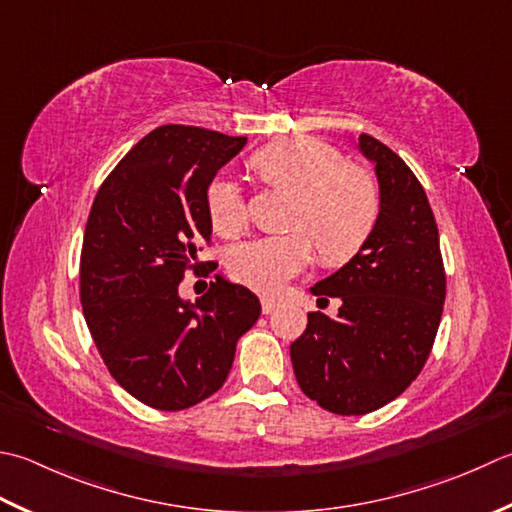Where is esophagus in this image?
I'll list each match as a JSON object with an SVG mask.
<instances>
[{
    "label": "esophagus",
    "mask_w": 512,
    "mask_h": 512,
    "mask_svg": "<svg viewBox=\"0 0 512 512\" xmlns=\"http://www.w3.org/2000/svg\"><path fill=\"white\" fill-rule=\"evenodd\" d=\"M275 308H277V302H275L273 297H262V310H264L266 315H268V313H273Z\"/></svg>",
    "instance_id": "esophagus-1"
}]
</instances>
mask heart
I'll return each instance as SVG.
<instances>
[{"mask_svg": "<svg viewBox=\"0 0 512 512\" xmlns=\"http://www.w3.org/2000/svg\"><path fill=\"white\" fill-rule=\"evenodd\" d=\"M253 166L268 184L297 197L290 226L313 237L326 262H342L357 253L375 228L379 190L375 179L322 142H279L253 157ZM208 215L219 235L235 237L246 228V204L230 177H217L208 188ZM313 259V244L304 233L259 237L230 250L228 268L237 282L259 293H277L290 277Z\"/></svg>", "mask_w": 512, "mask_h": 512, "instance_id": "b5f03b06", "label": "heart"}]
</instances>
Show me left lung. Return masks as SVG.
<instances>
[{
    "mask_svg": "<svg viewBox=\"0 0 512 512\" xmlns=\"http://www.w3.org/2000/svg\"><path fill=\"white\" fill-rule=\"evenodd\" d=\"M359 150L375 166V228L342 268L310 286L319 299L342 302L337 317L310 313L290 344L299 388L337 415L373 413L413 384L446 297L439 233L422 184L379 139L359 135Z\"/></svg>",
    "mask_w": 512,
    "mask_h": 512,
    "instance_id": "8db88e82",
    "label": "left lung"
}]
</instances>
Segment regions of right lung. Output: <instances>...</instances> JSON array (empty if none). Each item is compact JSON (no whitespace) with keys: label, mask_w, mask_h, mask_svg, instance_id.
Masks as SVG:
<instances>
[{"label":"right lung","mask_w":512,"mask_h":512,"mask_svg":"<svg viewBox=\"0 0 512 512\" xmlns=\"http://www.w3.org/2000/svg\"><path fill=\"white\" fill-rule=\"evenodd\" d=\"M246 137L168 124L128 150L90 208L79 282L90 335L117 384L146 406L184 410L222 388L257 295L215 275L195 302L184 270L208 242V188ZM197 270V268H195Z\"/></svg>","instance_id":"right-lung-1"}]
</instances>
